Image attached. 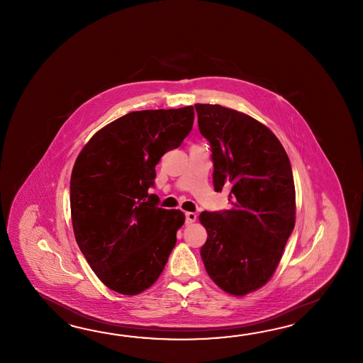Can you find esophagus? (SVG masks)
Here are the masks:
<instances>
[{
    "mask_svg": "<svg viewBox=\"0 0 363 363\" xmlns=\"http://www.w3.org/2000/svg\"><path fill=\"white\" fill-rule=\"evenodd\" d=\"M196 219H197V216L194 213H191V211L185 213V224L193 223V222H196Z\"/></svg>",
    "mask_w": 363,
    "mask_h": 363,
    "instance_id": "esophagus-1",
    "label": "esophagus"
}]
</instances>
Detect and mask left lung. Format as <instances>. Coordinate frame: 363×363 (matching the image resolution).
I'll list each match as a JSON object with an SVG mask.
<instances>
[{"label":"left lung","mask_w":363,"mask_h":363,"mask_svg":"<svg viewBox=\"0 0 363 363\" xmlns=\"http://www.w3.org/2000/svg\"><path fill=\"white\" fill-rule=\"evenodd\" d=\"M194 108L211 147L214 189H230L232 203L231 210L201 213L208 232L201 258L216 286L245 296L270 280L294 231L292 167L278 138L255 118L220 105Z\"/></svg>","instance_id":"obj_1"}]
</instances>
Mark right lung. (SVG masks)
<instances>
[{
  "label": "right lung",
  "mask_w": 363,
  "mask_h": 363,
  "mask_svg": "<svg viewBox=\"0 0 363 363\" xmlns=\"http://www.w3.org/2000/svg\"><path fill=\"white\" fill-rule=\"evenodd\" d=\"M193 106L132 111L96 132L71 174L69 205L77 245L97 278L111 291L141 294L162 274L180 210L158 208L149 194L155 164L183 143Z\"/></svg>",
  "instance_id": "add662e5"
}]
</instances>
